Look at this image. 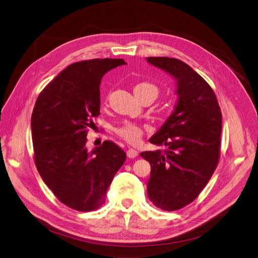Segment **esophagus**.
Listing matches in <instances>:
<instances>
[{
    "label": "esophagus",
    "mask_w": 258,
    "mask_h": 258,
    "mask_svg": "<svg viewBox=\"0 0 258 258\" xmlns=\"http://www.w3.org/2000/svg\"><path fill=\"white\" fill-rule=\"evenodd\" d=\"M138 151L137 150H134V148H129V150L127 151V156L129 158H136L138 156Z\"/></svg>",
    "instance_id": "esophagus-1"
}]
</instances>
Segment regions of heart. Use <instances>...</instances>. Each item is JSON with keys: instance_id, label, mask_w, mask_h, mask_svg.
<instances>
[{"instance_id": "obj_1", "label": "heart", "mask_w": 258, "mask_h": 258, "mask_svg": "<svg viewBox=\"0 0 258 258\" xmlns=\"http://www.w3.org/2000/svg\"><path fill=\"white\" fill-rule=\"evenodd\" d=\"M134 92L138 99L147 95H151L156 99L158 96V88L152 83L141 82L135 85ZM145 128L146 127L141 126V124H138L136 122L124 121L119 127L115 128V132L117 136L120 137L124 141H127L128 143L131 144H136L141 140Z\"/></svg>"}]
</instances>
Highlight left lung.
<instances>
[{"label": "left lung", "mask_w": 258, "mask_h": 258, "mask_svg": "<svg viewBox=\"0 0 258 258\" xmlns=\"http://www.w3.org/2000/svg\"><path fill=\"white\" fill-rule=\"evenodd\" d=\"M146 60L176 81L174 111L150 139L167 150L141 153L151 163L148 198L161 210L175 211L198 197L216 169L222 112L213 89L185 62L168 57Z\"/></svg>", "instance_id": "obj_1"}]
</instances>
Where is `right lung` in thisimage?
Listing matches in <instances>:
<instances>
[{"instance_id":"1","label":"right lung","mask_w":258,"mask_h":258,"mask_svg":"<svg viewBox=\"0 0 258 258\" xmlns=\"http://www.w3.org/2000/svg\"><path fill=\"white\" fill-rule=\"evenodd\" d=\"M122 59H92L70 64L38 96L31 131L38 173L62 204L82 212L100 208L126 160L112 141L89 152L88 128L100 114V83Z\"/></svg>"}]
</instances>
